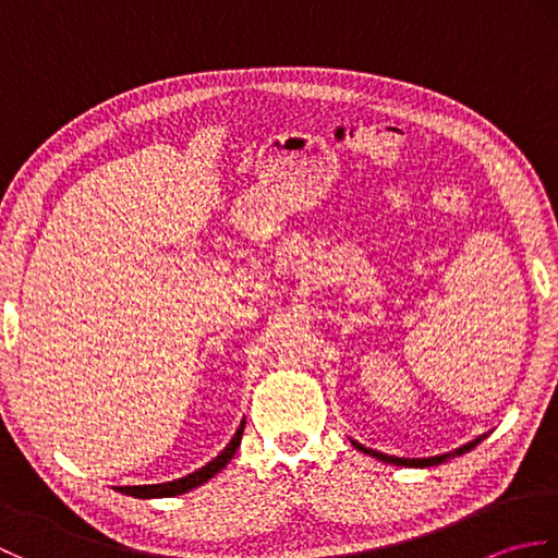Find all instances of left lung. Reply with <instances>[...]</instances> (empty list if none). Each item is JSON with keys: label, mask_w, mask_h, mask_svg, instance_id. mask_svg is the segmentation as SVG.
<instances>
[{"label": "left lung", "mask_w": 558, "mask_h": 558, "mask_svg": "<svg viewBox=\"0 0 558 558\" xmlns=\"http://www.w3.org/2000/svg\"><path fill=\"white\" fill-rule=\"evenodd\" d=\"M484 438H487V434H482V436H477V438H475V441H470V444H465V446H460V448H456V450H450V453L434 456V458H398V456L378 453V450H372V448H364V446H362V444H357V441H352V444L357 446L360 450H364V453H369L372 458H376V460L390 462V465H400V468H429V465H441V462H446V460H450V458L468 453V450L475 448L480 441H484Z\"/></svg>", "instance_id": "1"}]
</instances>
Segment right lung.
I'll list each match as a JSON object with an SVG mask.
<instances>
[{
	"label": "right lung",
	"mask_w": 558,
	"mask_h": 558,
	"mask_svg": "<svg viewBox=\"0 0 558 558\" xmlns=\"http://www.w3.org/2000/svg\"><path fill=\"white\" fill-rule=\"evenodd\" d=\"M242 432H244V422L240 424V429H236V434L232 436V441L225 446L222 453L218 458H213L208 465L198 468L196 472H192V475L186 477H180V480H172V482H165V484H144V487H117L122 494H129V496H136V499H162V496H177V494H186L189 489L198 487V484L208 482L213 475H218V472L228 465V462L232 460V456L236 453V448H240V441H242Z\"/></svg>",
	"instance_id": "right-lung-1"
}]
</instances>
